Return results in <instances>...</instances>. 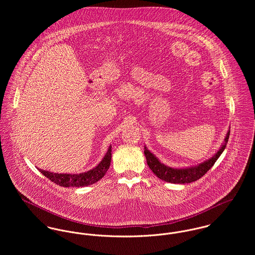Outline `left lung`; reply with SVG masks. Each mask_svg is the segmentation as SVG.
<instances>
[{"mask_svg":"<svg viewBox=\"0 0 255 255\" xmlns=\"http://www.w3.org/2000/svg\"><path fill=\"white\" fill-rule=\"evenodd\" d=\"M230 136V130L228 131L225 143L218 150V152L209 160L199 164L195 167L185 168V169H175L170 168L164 164H162L147 148L144 146V155L146 157L147 164L149 168L152 170V172L161 180L165 182H171V183H189V182H195L199 180L201 177H203L215 164L220 155L223 153L224 149L228 143Z\"/></svg>","mask_w":255,"mask_h":255,"instance_id":"8db88e82","label":"left lung"}]
</instances>
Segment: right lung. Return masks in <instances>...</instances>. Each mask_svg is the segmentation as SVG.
Returning <instances> with one entry per match:
<instances>
[{"label": "right lung", "instance_id": "right-lung-1", "mask_svg": "<svg viewBox=\"0 0 255 255\" xmlns=\"http://www.w3.org/2000/svg\"><path fill=\"white\" fill-rule=\"evenodd\" d=\"M111 157H112V146H110L106 155L102 159V161L92 170L81 173V174H57V173H51L48 171H44L39 169V171L44 175L46 178H48L51 182H55L56 184H59L61 186L70 187H81L86 186L89 184H93L99 180H101L105 174L107 173L111 164Z\"/></svg>", "mask_w": 255, "mask_h": 255}]
</instances>
